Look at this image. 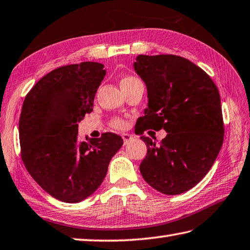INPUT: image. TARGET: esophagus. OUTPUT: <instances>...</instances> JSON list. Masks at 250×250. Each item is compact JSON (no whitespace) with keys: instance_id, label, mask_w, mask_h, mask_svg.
Returning a JSON list of instances; mask_svg holds the SVG:
<instances>
[{"instance_id":"obj_1","label":"esophagus","mask_w":250,"mask_h":250,"mask_svg":"<svg viewBox=\"0 0 250 250\" xmlns=\"http://www.w3.org/2000/svg\"><path fill=\"white\" fill-rule=\"evenodd\" d=\"M122 138H123V140H124V144L127 145L134 139V136L129 135V134H123V135H122Z\"/></svg>"}]
</instances>
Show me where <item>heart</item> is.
I'll return each instance as SVG.
<instances>
[{"label": "heart", "mask_w": 250, "mask_h": 250, "mask_svg": "<svg viewBox=\"0 0 250 250\" xmlns=\"http://www.w3.org/2000/svg\"><path fill=\"white\" fill-rule=\"evenodd\" d=\"M136 79H137V78H135L133 76H126L124 78H122L121 88L124 87V86H127V84L130 83L135 82ZM111 126L113 127V128H115V129L124 128V127H125V122L123 120H121V119H113L111 121Z\"/></svg>", "instance_id": "heart-1"}]
</instances>
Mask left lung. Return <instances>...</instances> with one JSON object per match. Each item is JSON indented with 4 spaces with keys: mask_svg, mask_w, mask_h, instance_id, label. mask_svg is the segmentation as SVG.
I'll return each instance as SVG.
<instances>
[{
    "mask_svg": "<svg viewBox=\"0 0 250 250\" xmlns=\"http://www.w3.org/2000/svg\"><path fill=\"white\" fill-rule=\"evenodd\" d=\"M134 67L148 91V109L135 133L162 128L167 133L159 145L141 136L148 150L140 173L155 190L182 194L206 176L222 147L219 90L205 70L182 56L138 55Z\"/></svg>",
    "mask_w": 250,
    "mask_h": 250,
    "instance_id": "8db88e82",
    "label": "left lung"
}]
</instances>
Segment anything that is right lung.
<instances>
[{"label": "right lung", "instance_id": "right-lung-1", "mask_svg": "<svg viewBox=\"0 0 250 250\" xmlns=\"http://www.w3.org/2000/svg\"><path fill=\"white\" fill-rule=\"evenodd\" d=\"M104 65L83 62L52 70L27 93L20 117L21 160L32 178L63 202H79L104 180L123 139L113 133L88 143L78 123L91 113Z\"/></svg>", "mask_w": 250, "mask_h": 250}]
</instances>
